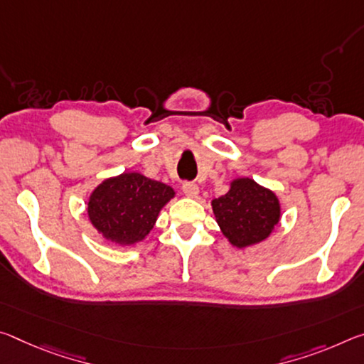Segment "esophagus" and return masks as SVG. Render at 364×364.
Listing matches in <instances>:
<instances>
[{
    "mask_svg": "<svg viewBox=\"0 0 364 364\" xmlns=\"http://www.w3.org/2000/svg\"><path fill=\"white\" fill-rule=\"evenodd\" d=\"M183 193L186 194L188 198H198V194H199V188H198V184H196V183H191V181L183 183Z\"/></svg>",
    "mask_w": 364,
    "mask_h": 364,
    "instance_id": "esophagus-1",
    "label": "esophagus"
}]
</instances>
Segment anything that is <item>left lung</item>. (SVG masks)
I'll return each instance as SVG.
<instances>
[{
    "label": "left lung",
    "mask_w": 364,
    "mask_h": 364,
    "mask_svg": "<svg viewBox=\"0 0 364 364\" xmlns=\"http://www.w3.org/2000/svg\"><path fill=\"white\" fill-rule=\"evenodd\" d=\"M212 210L222 233L238 250L261 243L280 220L275 193L251 178H236L222 198L212 200Z\"/></svg>",
    "instance_id": "1"
}]
</instances>
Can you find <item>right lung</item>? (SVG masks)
<instances>
[{"label": "right lung", "mask_w": 364, "mask_h": 364, "mask_svg": "<svg viewBox=\"0 0 364 364\" xmlns=\"http://www.w3.org/2000/svg\"><path fill=\"white\" fill-rule=\"evenodd\" d=\"M173 198L175 191L168 184L124 171L102 181L92 191L89 220L105 240L131 246L151 233L160 210Z\"/></svg>", "instance_id": "obj_1"}]
</instances>
